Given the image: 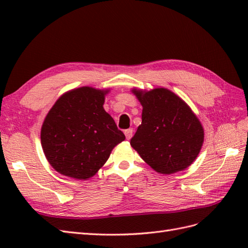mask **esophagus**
I'll use <instances>...</instances> for the list:
<instances>
[{
  "label": "esophagus",
  "instance_id": "34e87169",
  "mask_svg": "<svg viewBox=\"0 0 248 248\" xmlns=\"http://www.w3.org/2000/svg\"><path fill=\"white\" fill-rule=\"evenodd\" d=\"M132 134H133V130L132 129L124 130V135H125V138H127V140H130L131 138H132Z\"/></svg>",
  "mask_w": 248,
  "mask_h": 248
}]
</instances>
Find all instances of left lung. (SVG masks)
Here are the masks:
<instances>
[{
	"label": "left lung",
	"mask_w": 248,
	"mask_h": 248,
	"mask_svg": "<svg viewBox=\"0 0 248 248\" xmlns=\"http://www.w3.org/2000/svg\"><path fill=\"white\" fill-rule=\"evenodd\" d=\"M143 105L141 124L130 140L155 170L170 175L186 170L203 143V129L187 104L166 88L134 89Z\"/></svg>",
	"instance_id": "8db88e82"
}]
</instances>
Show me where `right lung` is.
Here are the masks:
<instances>
[{"mask_svg": "<svg viewBox=\"0 0 248 248\" xmlns=\"http://www.w3.org/2000/svg\"><path fill=\"white\" fill-rule=\"evenodd\" d=\"M108 91L81 87L57 100L41 128V146L62 175L88 179L108 161L125 136L103 108Z\"/></svg>", "mask_w": 248, "mask_h": 248, "instance_id": "obj_1", "label": "right lung"}]
</instances>
